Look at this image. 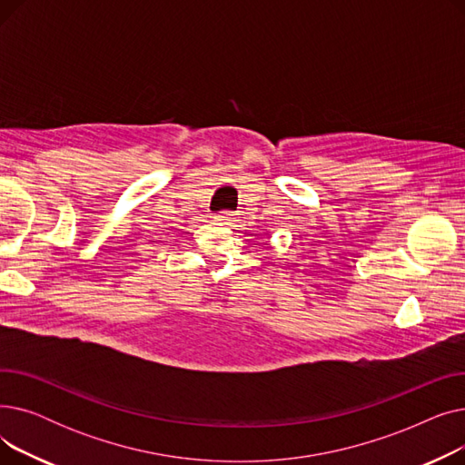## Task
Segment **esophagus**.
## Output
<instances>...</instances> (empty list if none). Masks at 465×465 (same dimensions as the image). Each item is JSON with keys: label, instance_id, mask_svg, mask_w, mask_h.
<instances>
[{"label": "esophagus", "instance_id": "1", "mask_svg": "<svg viewBox=\"0 0 465 465\" xmlns=\"http://www.w3.org/2000/svg\"><path fill=\"white\" fill-rule=\"evenodd\" d=\"M232 211H220L214 218L218 220V223H223V224H228L230 223V220H232Z\"/></svg>", "mask_w": 465, "mask_h": 465}]
</instances>
